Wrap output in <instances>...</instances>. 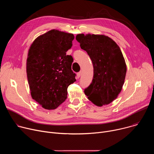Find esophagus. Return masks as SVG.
<instances>
[{
    "mask_svg": "<svg viewBox=\"0 0 154 154\" xmlns=\"http://www.w3.org/2000/svg\"><path fill=\"white\" fill-rule=\"evenodd\" d=\"M81 74H82V72H81V71L79 72L77 74V77H78V78H79V77L81 76Z\"/></svg>",
    "mask_w": 154,
    "mask_h": 154,
    "instance_id": "34e87169",
    "label": "esophagus"
}]
</instances>
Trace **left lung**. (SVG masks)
Here are the masks:
<instances>
[{"label": "left lung", "mask_w": 154, "mask_h": 154, "mask_svg": "<svg viewBox=\"0 0 154 154\" xmlns=\"http://www.w3.org/2000/svg\"><path fill=\"white\" fill-rule=\"evenodd\" d=\"M76 40L92 61V82L84 90L94 104L101 106L113 102L120 93L127 71L125 60L117 44L105 35L79 34Z\"/></svg>", "instance_id": "obj_1"}]
</instances>
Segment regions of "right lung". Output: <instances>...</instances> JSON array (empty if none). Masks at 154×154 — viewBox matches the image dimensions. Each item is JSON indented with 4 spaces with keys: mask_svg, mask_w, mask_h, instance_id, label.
<instances>
[{
    "mask_svg": "<svg viewBox=\"0 0 154 154\" xmlns=\"http://www.w3.org/2000/svg\"><path fill=\"white\" fill-rule=\"evenodd\" d=\"M73 34L51 30L32 43L27 60V74L32 98L44 108H57L67 98L69 85L76 81L73 58L66 55Z\"/></svg>",
    "mask_w": 154,
    "mask_h": 154,
    "instance_id": "1",
    "label": "right lung"
}]
</instances>
